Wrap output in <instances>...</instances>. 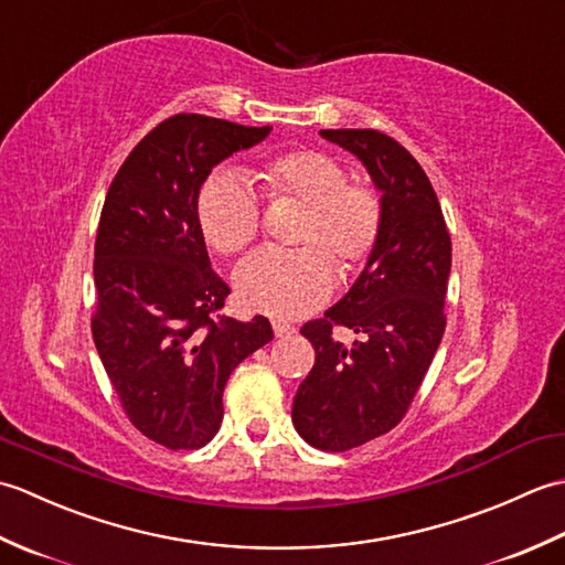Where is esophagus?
Listing matches in <instances>:
<instances>
[{"label": "esophagus", "instance_id": "34e87169", "mask_svg": "<svg viewBox=\"0 0 565 565\" xmlns=\"http://www.w3.org/2000/svg\"><path fill=\"white\" fill-rule=\"evenodd\" d=\"M271 328H274L276 338H291V334L296 332L294 326H289V322H281V320H274Z\"/></svg>", "mask_w": 565, "mask_h": 565}]
</instances>
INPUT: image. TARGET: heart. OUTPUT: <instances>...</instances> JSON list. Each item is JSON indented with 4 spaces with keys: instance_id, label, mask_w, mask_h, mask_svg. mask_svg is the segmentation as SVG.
<instances>
[{
    "instance_id": "1",
    "label": "heart",
    "mask_w": 565,
    "mask_h": 565,
    "mask_svg": "<svg viewBox=\"0 0 565 565\" xmlns=\"http://www.w3.org/2000/svg\"><path fill=\"white\" fill-rule=\"evenodd\" d=\"M262 182L276 201L306 206L296 252H257L235 271V291L245 308L271 318H301L330 298L340 259L356 269L381 235V199L366 184H352L344 164L318 150H296L269 160ZM203 237L221 255H237L259 233V203L243 177L218 172L199 194Z\"/></svg>"
}]
</instances>
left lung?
<instances>
[{"mask_svg":"<svg viewBox=\"0 0 565 565\" xmlns=\"http://www.w3.org/2000/svg\"><path fill=\"white\" fill-rule=\"evenodd\" d=\"M320 136L366 167L383 213L379 243L352 289L301 328L316 364L296 391L294 427L310 447L347 451L401 423L439 350L451 237L425 170L401 142L371 128ZM334 324L360 340L338 343Z\"/></svg>","mask_w":565,"mask_h":565,"instance_id":"left-lung-1","label":"left lung"}]
</instances>
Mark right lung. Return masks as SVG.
<instances>
[{
	"label": "right lung",
	"mask_w": 565,
	"mask_h": 565,
	"mask_svg": "<svg viewBox=\"0 0 565 565\" xmlns=\"http://www.w3.org/2000/svg\"><path fill=\"white\" fill-rule=\"evenodd\" d=\"M269 130L177 114L138 142L104 201L94 344L130 423L167 449L215 437L233 369L274 338L264 316L221 313L231 289L211 269L199 223L213 167Z\"/></svg>",
	"instance_id": "right-lung-1"
}]
</instances>
